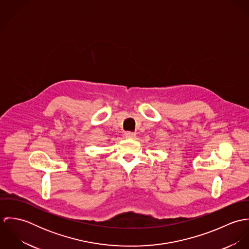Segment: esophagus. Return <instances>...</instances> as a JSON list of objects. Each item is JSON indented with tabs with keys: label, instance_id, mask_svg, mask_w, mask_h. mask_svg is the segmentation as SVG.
I'll list each match as a JSON object with an SVG mask.
<instances>
[{
	"label": "esophagus",
	"instance_id": "34e87169",
	"mask_svg": "<svg viewBox=\"0 0 249 249\" xmlns=\"http://www.w3.org/2000/svg\"><path fill=\"white\" fill-rule=\"evenodd\" d=\"M124 136H125V138H134L136 136V133L130 132V131H126L124 133Z\"/></svg>",
	"mask_w": 249,
	"mask_h": 249
}]
</instances>
